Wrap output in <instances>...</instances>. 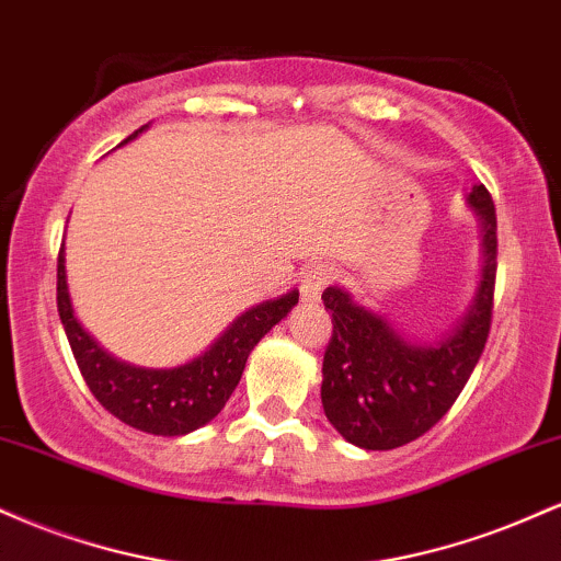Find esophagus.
<instances>
[{"label": "esophagus", "instance_id": "34e87169", "mask_svg": "<svg viewBox=\"0 0 561 561\" xmlns=\"http://www.w3.org/2000/svg\"><path fill=\"white\" fill-rule=\"evenodd\" d=\"M330 285V268L327 266H311L300 279V295L306 302H317L324 293V287Z\"/></svg>", "mask_w": 561, "mask_h": 561}]
</instances>
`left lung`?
Wrapping results in <instances>:
<instances>
[{
  "mask_svg": "<svg viewBox=\"0 0 561 561\" xmlns=\"http://www.w3.org/2000/svg\"><path fill=\"white\" fill-rule=\"evenodd\" d=\"M469 208L480 218L482 268L474 298L437 340H409L382 313L332 285L321 300L332 313V340L321 366L327 420L353 446L390 450L435 427L465 390L488 343L495 287V208L485 186H472Z\"/></svg>",
  "mask_w": 561,
  "mask_h": 561,
  "instance_id": "8db88e82",
  "label": "left lung"
}]
</instances>
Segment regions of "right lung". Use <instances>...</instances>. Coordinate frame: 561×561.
Wrapping results in <instances>:
<instances>
[{"label": "right lung", "mask_w": 561, "mask_h": 561, "mask_svg": "<svg viewBox=\"0 0 561 561\" xmlns=\"http://www.w3.org/2000/svg\"><path fill=\"white\" fill-rule=\"evenodd\" d=\"M147 126L137 128L121 145L137 139ZM295 302H298V289H289L274 300H263L240 313L221 337L192 362L171 369H147L111 356L83 330L68 293L66 248H60L57 259V311L89 390L113 416L150 435H186L218 416L240 382L250 351L259 345L263 334L293 311Z\"/></svg>", "instance_id": "obj_1"}]
</instances>
